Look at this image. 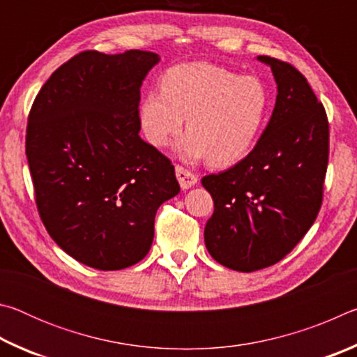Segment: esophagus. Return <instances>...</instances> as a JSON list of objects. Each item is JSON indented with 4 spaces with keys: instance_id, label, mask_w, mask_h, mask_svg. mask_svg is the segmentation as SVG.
<instances>
[{
    "instance_id": "obj_1",
    "label": "esophagus",
    "mask_w": 357,
    "mask_h": 357,
    "mask_svg": "<svg viewBox=\"0 0 357 357\" xmlns=\"http://www.w3.org/2000/svg\"><path fill=\"white\" fill-rule=\"evenodd\" d=\"M174 170H176V178H178V181H179V185H181V189H190V187H193L197 184V181H198V178L195 176V174H193L192 172H189V170H185L184 167H181V165H176V168H174Z\"/></svg>"
}]
</instances>
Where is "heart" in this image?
Returning <instances> with one entry per match:
<instances>
[{"instance_id":"b5f03b06","label":"heart","mask_w":357,"mask_h":357,"mask_svg":"<svg viewBox=\"0 0 357 357\" xmlns=\"http://www.w3.org/2000/svg\"><path fill=\"white\" fill-rule=\"evenodd\" d=\"M269 96L255 77H238L219 66L176 64L160 80V91L140 100L138 119L146 140L165 146L187 124L176 153L187 160L231 167L255 146L268 116Z\"/></svg>"}]
</instances>
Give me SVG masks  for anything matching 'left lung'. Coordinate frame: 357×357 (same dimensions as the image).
I'll return each mask as SVG.
<instances>
[{
	"instance_id": "8db88e82",
	"label": "left lung",
	"mask_w": 357,
	"mask_h": 357,
	"mask_svg": "<svg viewBox=\"0 0 357 357\" xmlns=\"http://www.w3.org/2000/svg\"><path fill=\"white\" fill-rule=\"evenodd\" d=\"M257 59L277 83L273 116L245 159L202 179L214 202L204 244L239 273L275 264L305 236L321 208L329 157L328 116L305 77L275 58Z\"/></svg>"
}]
</instances>
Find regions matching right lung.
I'll use <instances>...</instances> for the list:
<instances>
[{
	"mask_svg": "<svg viewBox=\"0 0 357 357\" xmlns=\"http://www.w3.org/2000/svg\"><path fill=\"white\" fill-rule=\"evenodd\" d=\"M157 53L88 50L53 72L36 96L26 157L47 231L100 271L146 257L159 206L179 193L174 167L143 142L140 88Z\"/></svg>",
	"mask_w": 357,
	"mask_h": 357,
	"instance_id": "1",
	"label": "right lung"
}]
</instances>
